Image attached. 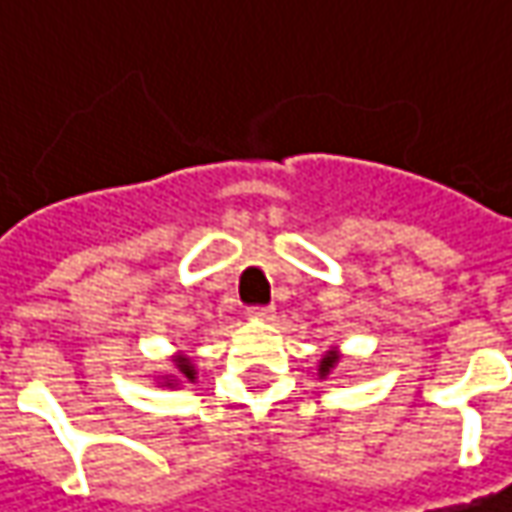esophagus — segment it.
Wrapping results in <instances>:
<instances>
[{
  "mask_svg": "<svg viewBox=\"0 0 512 512\" xmlns=\"http://www.w3.org/2000/svg\"><path fill=\"white\" fill-rule=\"evenodd\" d=\"M249 315H252L255 321H272V318H275V306H255Z\"/></svg>",
  "mask_w": 512,
  "mask_h": 512,
  "instance_id": "1",
  "label": "esophagus"
}]
</instances>
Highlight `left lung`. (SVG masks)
I'll return each instance as SVG.
<instances>
[{
  "mask_svg": "<svg viewBox=\"0 0 512 512\" xmlns=\"http://www.w3.org/2000/svg\"><path fill=\"white\" fill-rule=\"evenodd\" d=\"M338 364H341V349H338V346H329V349L321 355V361H318V378L323 381V378H326L332 369L338 367Z\"/></svg>",
  "mask_w": 512,
  "mask_h": 512,
  "instance_id": "left-lung-1",
  "label": "left lung"
}]
</instances>
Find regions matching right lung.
Here are the masks:
<instances>
[{
  "label": "right lung",
  "mask_w": 512,
  "mask_h": 512,
  "mask_svg": "<svg viewBox=\"0 0 512 512\" xmlns=\"http://www.w3.org/2000/svg\"><path fill=\"white\" fill-rule=\"evenodd\" d=\"M168 361H171L174 372L157 375V384H163V387L171 389L177 387V384H194V381H197V367H194L191 355H186V352H174Z\"/></svg>",
  "instance_id": "add662e5"
}]
</instances>
